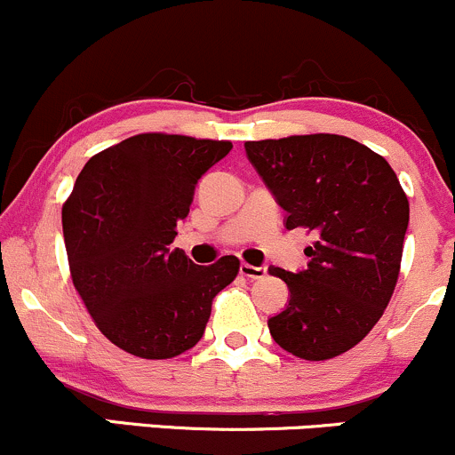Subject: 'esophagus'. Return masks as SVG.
Returning a JSON list of instances; mask_svg holds the SVG:
<instances>
[{
  "mask_svg": "<svg viewBox=\"0 0 455 455\" xmlns=\"http://www.w3.org/2000/svg\"><path fill=\"white\" fill-rule=\"evenodd\" d=\"M241 275L243 277H247V279H259V277H264V275H267V267H251V264H241Z\"/></svg>",
  "mask_w": 455,
  "mask_h": 455,
  "instance_id": "34e87169",
  "label": "esophagus"
}]
</instances>
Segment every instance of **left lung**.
I'll return each instance as SVG.
<instances>
[{
    "label": "left lung",
    "mask_w": 455,
    "mask_h": 455,
    "mask_svg": "<svg viewBox=\"0 0 455 455\" xmlns=\"http://www.w3.org/2000/svg\"><path fill=\"white\" fill-rule=\"evenodd\" d=\"M244 152L285 228L315 232L307 268H270L290 290L270 335L300 359L338 356L370 333L395 288L408 228L400 180L380 155L329 132L247 141Z\"/></svg>",
    "instance_id": "1"
}]
</instances>
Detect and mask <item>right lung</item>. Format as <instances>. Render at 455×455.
Returning <instances> with one entry per match:
<instances>
[{"label": "right lung", "mask_w": 455, "mask_h": 455, "mask_svg": "<svg viewBox=\"0 0 455 455\" xmlns=\"http://www.w3.org/2000/svg\"><path fill=\"white\" fill-rule=\"evenodd\" d=\"M229 141L144 132L92 156L62 208L76 292L100 333L141 359H172L202 339L212 299L238 258L200 267L170 249L197 180Z\"/></svg>", "instance_id": "add662e5"}]
</instances>
